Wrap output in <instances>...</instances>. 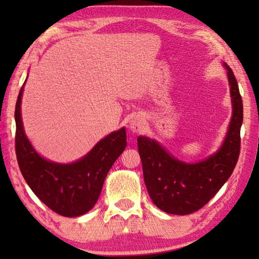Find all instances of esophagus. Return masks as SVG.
<instances>
[{
    "label": "esophagus",
    "mask_w": 259,
    "mask_h": 259,
    "mask_svg": "<svg viewBox=\"0 0 259 259\" xmlns=\"http://www.w3.org/2000/svg\"><path fill=\"white\" fill-rule=\"evenodd\" d=\"M144 126H145V121H144V117L142 116H135L133 119L130 120V123H129V128L130 130L133 131L135 134H139L142 133Z\"/></svg>",
    "instance_id": "1"
}]
</instances>
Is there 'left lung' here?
<instances>
[{
	"label": "left lung",
	"instance_id": "left-lung-1",
	"mask_svg": "<svg viewBox=\"0 0 259 259\" xmlns=\"http://www.w3.org/2000/svg\"><path fill=\"white\" fill-rule=\"evenodd\" d=\"M230 83L232 117L222 146L207 159L186 163L176 159L154 139L139 136L144 182L157 208L172 214L198 211L221 190L233 172L240 154L243 121L242 99L233 71L224 64Z\"/></svg>",
	"mask_w": 259,
	"mask_h": 259
}]
</instances>
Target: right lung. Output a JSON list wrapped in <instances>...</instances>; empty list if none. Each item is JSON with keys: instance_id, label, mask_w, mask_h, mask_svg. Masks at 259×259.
Wrapping results in <instances>:
<instances>
[{"instance_id": "right-lung-1", "label": "right lung", "mask_w": 259, "mask_h": 259, "mask_svg": "<svg viewBox=\"0 0 259 259\" xmlns=\"http://www.w3.org/2000/svg\"><path fill=\"white\" fill-rule=\"evenodd\" d=\"M24 85L15 111L16 154L20 171L34 194L52 211L65 217L84 214L97 202L109 169L126 147L125 128L113 131L72 163L47 160L35 151L24 131L20 108Z\"/></svg>"}]
</instances>
